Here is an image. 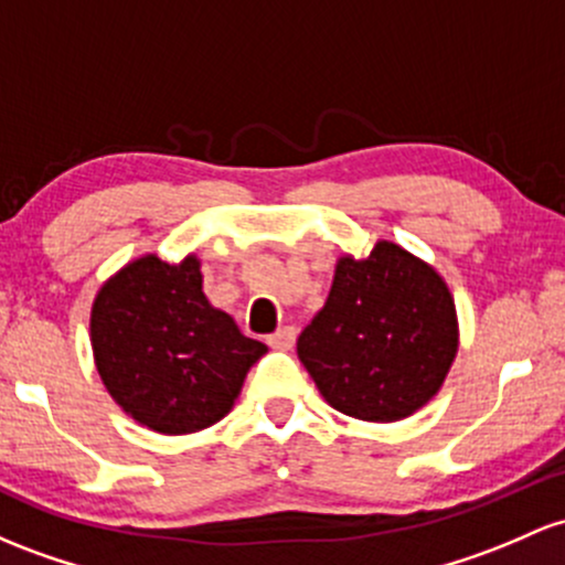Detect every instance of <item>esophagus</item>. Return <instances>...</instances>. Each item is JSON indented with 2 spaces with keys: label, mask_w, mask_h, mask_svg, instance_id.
I'll list each match as a JSON object with an SVG mask.
<instances>
[{
  "label": "esophagus",
  "mask_w": 565,
  "mask_h": 565,
  "mask_svg": "<svg viewBox=\"0 0 565 565\" xmlns=\"http://www.w3.org/2000/svg\"><path fill=\"white\" fill-rule=\"evenodd\" d=\"M295 338H297L295 327H281L278 332L268 334V345H270V349L287 351V349H292V345H295Z\"/></svg>",
  "instance_id": "esophagus-1"
}]
</instances>
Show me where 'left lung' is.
Here are the masks:
<instances>
[{"instance_id":"obj_1","label":"left lung","mask_w":565,"mask_h":565,"mask_svg":"<svg viewBox=\"0 0 565 565\" xmlns=\"http://www.w3.org/2000/svg\"><path fill=\"white\" fill-rule=\"evenodd\" d=\"M456 349L445 281L388 241L367 259H340L324 308L297 338V356L334 411L381 424L424 407Z\"/></svg>"}]
</instances>
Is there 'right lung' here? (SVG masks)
I'll list each match as a JSON object with an SVG mask.
<instances>
[{"mask_svg":"<svg viewBox=\"0 0 565 565\" xmlns=\"http://www.w3.org/2000/svg\"><path fill=\"white\" fill-rule=\"evenodd\" d=\"M201 263L154 254L96 295L90 340L117 405L160 434H190L231 413L249 367L268 351L203 295Z\"/></svg>","mask_w":565,"mask_h":565,"instance_id":"right-lung-1","label":"right lung"}]
</instances>
